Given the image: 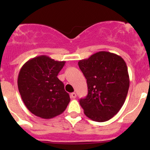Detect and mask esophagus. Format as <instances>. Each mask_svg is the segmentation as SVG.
Returning <instances> with one entry per match:
<instances>
[{
	"instance_id": "esophagus-1",
	"label": "esophagus",
	"mask_w": 150,
	"mask_h": 150,
	"mask_svg": "<svg viewBox=\"0 0 150 150\" xmlns=\"http://www.w3.org/2000/svg\"><path fill=\"white\" fill-rule=\"evenodd\" d=\"M76 93H75V92H73V93H71V94H70V97L72 98V99H75V98H76Z\"/></svg>"
}]
</instances>
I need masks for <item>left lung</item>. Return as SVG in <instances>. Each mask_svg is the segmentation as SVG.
<instances>
[{"instance_id":"1","label":"left lung","mask_w":150,"mask_h":150,"mask_svg":"<svg viewBox=\"0 0 150 150\" xmlns=\"http://www.w3.org/2000/svg\"><path fill=\"white\" fill-rule=\"evenodd\" d=\"M78 66L86 78L88 95L81 99L84 114L96 122L107 121L121 109L129 88V75L123 59L108 51H99L80 60Z\"/></svg>"}]
</instances>
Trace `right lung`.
<instances>
[{
	"instance_id": "obj_1",
	"label": "right lung",
	"mask_w": 150,
	"mask_h": 150,
	"mask_svg": "<svg viewBox=\"0 0 150 150\" xmlns=\"http://www.w3.org/2000/svg\"><path fill=\"white\" fill-rule=\"evenodd\" d=\"M64 64L41 55L28 60L21 68L18 88L24 104L35 115L51 119L66 110L70 98L57 78Z\"/></svg>"
}]
</instances>
